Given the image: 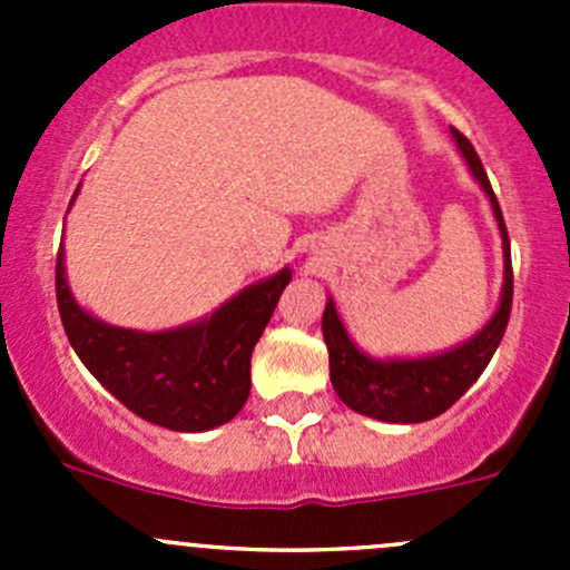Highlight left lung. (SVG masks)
Wrapping results in <instances>:
<instances>
[{
    "instance_id": "left-lung-1",
    "label": "left lung",
    "mask_w": 570,
    "mask_h": 570,
    "mask_svg": "<svg viewBox=\"0 0 570 570\" xmlns=\"http://www.w3.org/2000/svg\"><path fill=\"white\" fill-rule=\"evenodd\" d=\"M458 148L469 163L480 187L491 198L493 215H497L499 232L504 239V289L493 320L476 333L471 342L461 344L450 353L433 355V358H411V361H375L361 353L350 342L342 320H338L333 301H327L322 314V336L327 344V358H331V383L336 389L338 400L353 407L355 413L381 419L394 424H416L428 419L441 416L446 407L455 405L469 392L471 383L485 372L488 361L497 353L499 342L508 327L510 308H513V264H510V237L504 226L502 209L488 181L485 168L476 157L474 146L465 140V135L452 126Z\"/></svg>"
}]
</instances>
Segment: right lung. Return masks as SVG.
I'll return each mask as SVG.
<instances>
[{
	"mask_svg": "<svg viewBox=\"0 0 570 570\" xmlns=\"http://www.w3.org/2000/svg\"><path fill=\"white\" fill-rule=\"evenodd\" d=\"M55 273L62 327L82 364L131 413L178 433L212 430L243 411L250 394V353L292 281L289 269H281L239 292L209 320L140 333L105 325L77 306L62 248Z\"/></svg>",
	"mask_w": 570,
	"mask_h": 570,
	"instance_id": "right-lung-1",
	"label": "right lung"
}]
</instances>
